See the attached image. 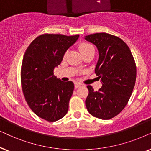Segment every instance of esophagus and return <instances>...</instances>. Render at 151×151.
<instances>
[{
	"instance_id": "1",
	"label": "esophagus",
	"mask_w": 151,
	"mask_h": 151,
	"mask_svg": "<svg viewBox=\"0 0 151 151\" xmlns=\"http://www.w3.org/2000/svg\"><path fill=\"white\" fill-rule=\"evenodd\" d=\"M81 86V83H78V82H76V83H74V88H75V89H77V88H79Z\"/></svg>"
}]
</instances>
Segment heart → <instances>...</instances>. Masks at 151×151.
<instances>
[{"label":"heart","instance_id":"1","mask_svg":"<svg viewBox=\"0 0 151 151\" xmlns=\"http://www.w3.org/2000/svg\"><path fill=\"white\" fill-rule=\"evenodd\" d=\"M79 50L82 54V55H84L88 52L93 51L94 50V48L91 44L88 43V42H82L79 45Z\"/></svg>","mask_w":151,"mask_h":151}]
</instances>
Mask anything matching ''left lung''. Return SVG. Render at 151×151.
Segmentation results:
<instances>
[{"mask_svg":"<svg viewBox=\"0 0 151 151\" xmlns=\"http://www.w3.org/2000/svg\"><path fill=\"white\" fill-rule=\"evenodd\" d=\"M98 48L99 57L95 73L101 78L102 87L94 92L88 86L86 106L90 114L101 119H110L127 105L134 87L136 64L130 48L122 39L107 33L86 36Z\"/></svg>","mask_w":151,"mask_h":151,"instance_id":"left-lung-1","label":"left lung"}]
</instances>
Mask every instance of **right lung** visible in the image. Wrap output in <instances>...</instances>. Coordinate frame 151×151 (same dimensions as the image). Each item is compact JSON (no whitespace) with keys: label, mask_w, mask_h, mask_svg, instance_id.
I'll return each instance as SVG.
<instances>
[{"label":"right lung","mask_w":151,"mask_h":151,"mask_svg":"<svg viewBox=\"0 0 151 151\" xmlns=\"http://www.w3.org/2000/svg\"><path fill=\"white\" fill-rule=\"evenodd\" d=\"M79 37L43 34L29 44L24 55L21 70L23 95L32 111L47 122L57 121L68 112L74 83L57 79L54 69Z\"/></svg>","instance_id":"1"}]
</instances>
